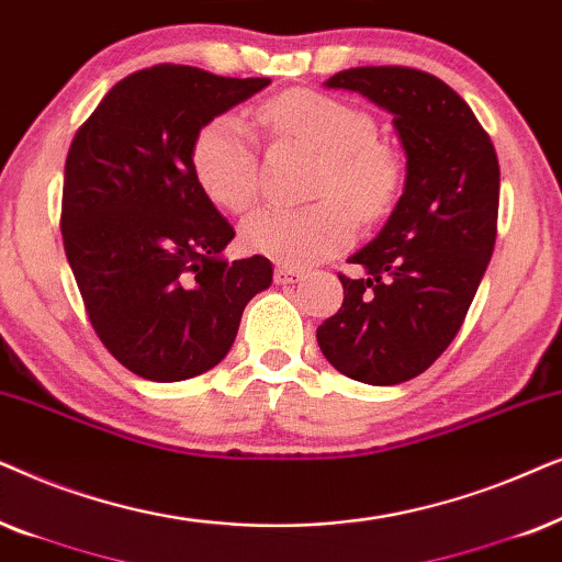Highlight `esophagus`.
I'll return each instance as SVG.
<instances>
[{"instance_id":"34e87169","label":"esophagus","mask_w":562,"mask_h":562,"mask_svg":"<svg viewBox=\"0 0 562 562\" xmlns=\"http://www.w3.org/2000/svg\"><path fill=\"white\" fill-rule=\"evenodd\" d=\"M303 269H297V267H290V265H280L274 269V282L277 285H290V282H297V280H303Z\"/></svg>"}]
</instances>
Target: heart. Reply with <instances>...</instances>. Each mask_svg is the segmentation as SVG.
I'll use <instances>...</instances> for the list:
<instances>
[{
  "mask_svg": "<svg viewBox=\"0 0 562 562\" xmlns=\"http://www.w3.org/2000/svg\"><path fill=\"white\" fill-rule=\"evenodd\" d=\"M277 136L295 140L321 159L303 211L261 207L241 223L246 251L305 267L347 249L355 221L372 223L393 211L403 187V161L393 146L375 138V120L357 104L313 89H290L261 108ZM192 175L205 198L223 211L244 213L257 198L259 161L251 133L236 115H218L194 133ZM350 210L347 212L346 207Z\"/></svg>",
  "mask_w": 562,
  "mask_h": 562,
  "instance_id": "b5f03b06",
  "label": "heart"
}]
</instances>
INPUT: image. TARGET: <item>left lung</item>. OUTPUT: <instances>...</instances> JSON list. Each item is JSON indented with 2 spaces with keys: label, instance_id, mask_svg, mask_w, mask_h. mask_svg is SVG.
Returning <instances> with one entry per match:
<instances>
[{
  "label": "left lung",
  "instance_id": "left-lung-1",
  "mask_svg": "<svg viewBox=\"0 0 562 562\" xmlns=\"http://www.w3.org/2000/svg\"><path fill=\"white\" fill-rule=\"evenodd\" d=\"M326 87L370 97L393 115L406 148V190L378 238L339 274L344 303L318 326L341 375L398 385L450 347L488 267L498 231V156L468 102L434 74L357 66Z\"/></svg>",
  "mask_w": 562,
  "mask_h": 562
}]
</instances>
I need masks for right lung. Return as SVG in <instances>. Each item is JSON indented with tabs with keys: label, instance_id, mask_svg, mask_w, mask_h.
Returning <instances> with one entry per match:
<instances>
[{
	"label": "right lung",
	"instance_id": "add662e5",
	"mask_svg": "<svg viewBox=\"0 0 562 562\" xmlns=\"http://www.w3.org/2000/svg\"><path fill=\"white\" fill-rule=\"evenodd\" d=\"M269 79L159 64L120 79L74 136L61 236L94 334L123 368L177 383L215 368L272 261L218 254L234 226L194 182L190 148L207 120Z\"/></svg>",
	"mask_w": 562,
	"mask_h": 562
}]
</instances>
